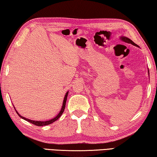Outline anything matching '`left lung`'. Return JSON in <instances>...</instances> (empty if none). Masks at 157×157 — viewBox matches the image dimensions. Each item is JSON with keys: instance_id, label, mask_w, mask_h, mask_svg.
I'll list each match as a JSON object with an SVG mask.
<instances>
[{"instance_id": "obj_1", "label": "left lung", "mask_w": 157, "mask_h": 157, "mask_svg": "<svg viewBox=\"0 0 157 157\" xmlns=\"http://www.w3.org/2000/svg\"><path fill=\"white\" fill-rule=\"evenodd\" d=\"M121 39L123 41H124V42H125V43H130V44H132V45H135V46H136V47H139V46L137 45L136 44L134 43L132 40H130V38H127V37H125V36H121ZM148 73H149V71H148Z\"/></svg>"}]
</instances>
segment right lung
<instances>
[{"instance_id": "add662e5", "label": "right lung", "mask_w": 157, "mask_h": 157, "mask_svg": "<svg viewBox=\"0 0 157 157\" xmlns=\"http://www.w3.org/2000/svg\"><path fill=\"white\" fill-rule=\"evenodd\" d=\"M67 95H68V92L66 93L65 95V97H64V100H63V105H62V108H61V109H60V111L59 114H58L57 116L56 117H54V119H52L51 120L49 121H33V120H30V119H26V118H25L23 117H22L21 114H18V112L16 110V109L14 107L15 110L16 112V113L18 114V115L19 117H20L21 119H23L24 120L27 121H28L29 123H32V124H34L35 125H37V126H43V125H49L51 124V123H54V121H56V120H58L60 118V117L61 116L62 114L63 113V112H64V109H65V104H66V101H67Z\"/></svg>"}]
</instances>
